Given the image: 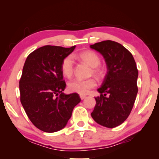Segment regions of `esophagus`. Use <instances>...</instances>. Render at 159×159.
<instances>
[{
  "mask_svg": "<svg viewBox=\"0 0 159 159\" xmlns=\"http://www.w3.org/2000/svg\"><path fill=\"white\" fill-rule=\"evenodd\" d=\"M86 98V96L85 95H80V98L81 99H84Z\"/></svg>",
  "mask_w": 159,
  "mask_h": 159,
  "instance_id": "1",
  "label": "esophagus"
}]
</instances>
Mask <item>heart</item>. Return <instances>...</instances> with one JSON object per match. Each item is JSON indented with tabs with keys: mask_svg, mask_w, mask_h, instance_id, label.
I'll return each mask as SVG.
<instances>
[{
	"mask_svg": "<svg viewBox=\"0 0 159 159\" xmlns=\"http://www.w3.org/2000/svg\"><path fill=\"white\" fill-rule=\"evenodd\" d=\"M79 57L83 61L92 67L91 74L95 75L98 78H102L104 75V69L99 66L101 60L99 56L93 51H85L79 54ZM60 69L61 74L66 78H71L74 71V61L71 55L66 56L61 63ZM98 83L96 80L93 78L88 79H74L68 84L69 90L72 93L79 94H87L91 89L95 88Z\"/></svg>",
	"mask_w": 159,
	"mask_h": 159,
	"instance_id": "obj_1",
	"label": "heart"
}]
</instances>
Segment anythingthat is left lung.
Wrapping results in <instances>:
<instances>
[{"label": "left lung", "mask_w": 159, "mask_h": 159, "mask_svg": "<svg viewBox=\"0 0 159 159\" xmlns=\"http://www.w3.org/2000/svg\"><path fill=\"white\" fill-rule=\"evenodd\" d=\"M90 47L103 56L107 66V75L98 89L100 96L95 98L91 116L98 124L115 128L127 119L138 92L135 61L130 51L117 42L108 40Z\"/></svg>", "instance_id": "1"}]
</instances>
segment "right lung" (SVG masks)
Instances as JSON below:
<instances>
[{"mask_svg":"<svg viewBox=\"0 0 159 159\" xmlns=\"http://www.w3.org/2000/svg\"><path fill=\"white\" fill-rule=\"evenodd\" d=\"M76 46L45 45L29 55L20 80V101L37 128L55 133L65 127L73 109L80 102L77 93H63L66 83L60 66Z\"/></svg>","mask_w":159,"mask_h":159,"instance_id":"right-lung-1","label":"right lung"}]
</instances>
